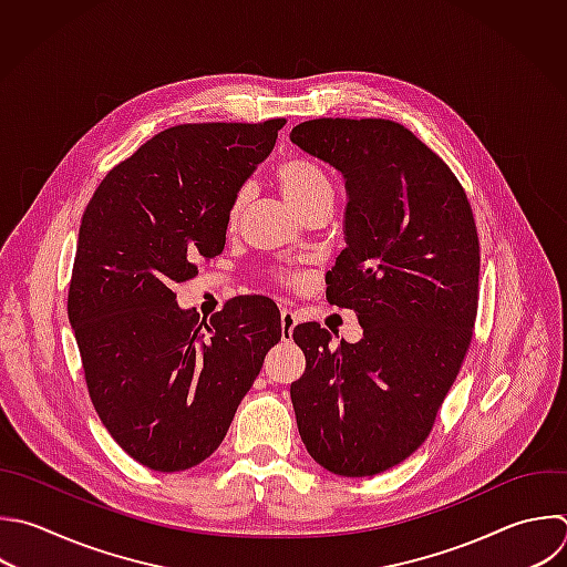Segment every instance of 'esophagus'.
Segmentation results:
<instances>
[{"label":"esophagus","mask_w":567,"mask_h":567,"mask_svg":"<svg viewBox=\"0 0 567 567\" xmlns=\"http://www.w3.org/2000/svg\"><path fill=\"white\" fill-rule=\"evenodd\" d=\"M297 326V312L290 308L281 310V339L290 341L292 339V330Z\"/></svg>","instance_id":"esophagus-1"}]
</instances>
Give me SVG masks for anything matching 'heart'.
<instances>
[{
	"mask_svg": "<svg viewBox=\"0 0 567 567\" xmlns=\"http://www.w3.org/2000/svg\"><path fill=\"white\" fill-rule=\"evenodd\" d=\"M275 179L277 186L284 195V199L297 210L303 213L308 206L321 202V199H332V184L328 179V175L312 162L308 159H288L284 164L277 166L275 171ZM250 197V188L241 186L228 206V224L235 226L239 215L244 213L246 204ZM286 281L297 284L299 277L297 275H284Z\"/></svg>",
	"mask_w": 567,
	"mask_h": 567,
	"instance_id": "1",
	"label": "heart"
}]
</instances>
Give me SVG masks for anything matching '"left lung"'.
<instances>
[{"mask_svg": "<svg viewBox=\"0 0 567 567\" xmlns=\"http://www.w3.org/2000/svg\"><path fill=\"white\" fill-rule=\"evenodd\" d=\"M290 142L346 182V248L326 297L363 328L334 350L319 323L295 328L297 427L328 472L372 476L427 439L458 374L478 299L476 226L452 171L396 122L310 120Z\"/></svg>", "mask_w": 567, "mask_h": 567, "instance_id": "8db88e82", "label": "left lung"}]
</instances>
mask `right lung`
<instances>
[{"instance_id": "add662e5", "label": "right lung", "mask_w": 567, "mask_h": 567, "mask_svg": "<svg viewBox=\"0 0 567 567\" xmlns=\"http://www.w3.org/2000/svg\"><path fill=\"white\" fill-rule=\"evenodd\" d=\"M284 124L173 126L115 166L84 210L69 321L102 423L151 470L208 458L281 339L270 299L237 297L206 321L173 288L224 250L230 199Z\"/></svg>"}]
</instances>
